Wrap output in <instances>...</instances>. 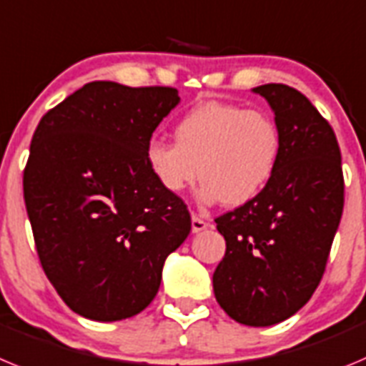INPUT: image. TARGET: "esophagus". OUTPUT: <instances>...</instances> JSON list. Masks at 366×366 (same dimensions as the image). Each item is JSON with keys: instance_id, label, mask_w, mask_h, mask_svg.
<instances>
[{"instance_id": "obj_1", "label": "esophagus", "mask_w": 366, "mask_h": 366, "mask_svg": "<svg viewBox=\"0 0 366 366\" xmlns=\"http://www.w3.org/2000/svg\"><path fill=\"white\" fill-rule=\"evenodd\" d=\"M206 228H209V222L204 220L202 217L197 215V213H193V215H191V229H193V233H199Z\"/></svg>"}]
</instances>
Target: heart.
<instances>
[{
	"instance_id": "obj_1",
	"label": "heart",
	"mask_w": 366,
	"mask_h": 366,
	"mask_svg": "<svg viewBox=\"0 0 366 366\" xmlns=\"http://www.w3.org/2000/svg\"><path fill=\"white\" fill-rule=\"evenodd\" d=\"M175 142L151 140L146 159L157 182L180 193L200 177L204 202L242 206L266 186L277 162L279 131L262 111L206 102L175 126Z\"/></svg>"
}]
</instances>
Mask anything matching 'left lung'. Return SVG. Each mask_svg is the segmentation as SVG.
<instances>
[{
    "instance_id": "8db88e82",
    "label": "left lung",
    "mask_w": 366,
    "mask_h": 366,
    "mask_svg": "<svg viewBox=\"0 0 366 366\" xmlns=\"http://www.w3.org/2000/svg\"><path fill=\"white\" fill-rule=\"evenodd\" d=\"M268 100L279 131L277 162L249 202L217 217L226 253L213 292L240 325L272 327L292 317L321 282L343 215L345 180L334 129L297 89H253Z\"/></svg>"
}]
</instances>
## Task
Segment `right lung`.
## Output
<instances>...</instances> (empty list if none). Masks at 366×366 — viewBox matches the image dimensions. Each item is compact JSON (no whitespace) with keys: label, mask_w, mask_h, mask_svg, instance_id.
I'll list each match as a JSON object with an SVG mask.
<instances>
[{"label":"right lung","mask_w":366,"mask_h":366,"mask_svg":"<svg viewBox=\"0 0 366 366\" xmlns=\"http://www.w3.org/2000/svg\"><path fill=\"white\" fill-rule=\"evenodd\" d=\"M180 102L173 87L91 81L44 114L23 197L45 275L72 312L133 317L191 232L187 206L151 173L146 147Z\"/></svg>","instance_id":"add662e5"}]
</instances>
